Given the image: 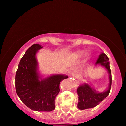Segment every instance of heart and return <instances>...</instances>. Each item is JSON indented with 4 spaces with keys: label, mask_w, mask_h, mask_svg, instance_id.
<instances>
[{
    "label": "heart",
    "mask_w": 126,
    "mask_h": 126,
    "mask_svg": "<svg viewBox=\"0 0 126 126\" xmlns=\"http://www.w3.org/2000/svg\"><path fill=\"white\" fill-rule=\"evenodd\" d=\"M83 54H84V52H83V51H78L77 53V55L78 57H80V56H81ZM86 55L87 56H88L89 54H86Z\"/></svg>",
    "instance_id": "obj_1"
}]
</instances>
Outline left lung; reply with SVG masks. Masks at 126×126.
<instances>
[{"mask_svg": "<svg viewBox=\"0 0 126 126\" xmlns=\"http://www.w3.org/2000/svg\"><path fill=\"white\" fill-rule=\"evenodd\" d=\"M96 64H100L104 67L108 71L109 79V86L106 91L99 92L87 83H84L80 85L77 89V92L79 96L77 107L81 110L94 108L96 106L98 105L108 96L112 86V75L108 56L104 53H101L96 61Z\"/></svg>", "mask_w": 126, "mask_h": 126, "instance_id": "1", "label": "left lung"}]
</instances>
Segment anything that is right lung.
<instances>
[{"instance_id":"obj_1","label":"right lung","mask_w":126,"mask_h":126,"mask_svg":"<svg viewBox=\"0 0 126 126\" xmlns=\"http://www.w3.org/2000/svg\"><path fill=\"white\" fill-rule=\"evenodd\" d=\"M42 47L39 44H34L25 52L16 74V91L21 101L30 109L51 112L55 109V99L60 92V83L68 76L56 74L40 79L35 55Z\"/></svg>"}]
</instances>
